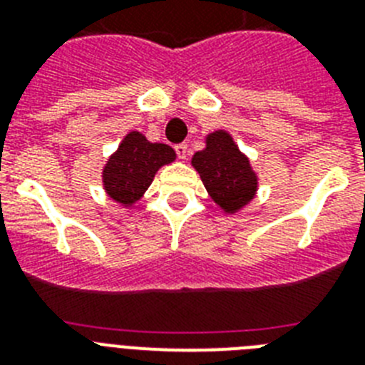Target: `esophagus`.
Here are the masks:
<instances>
[{"label":"esophagus","instance_id":"34e87169","mask_svg":"<svg viewBox=\"0 0 365 365\" xmlns=\"http://www.w3.org/2000/svg\"><path fill=\"white\" fill-rule=\"evenodd\" d=\"M175 153L179 159H186V155H188V146H186V144H177Z\"/></svg>","mask_w":365,"mask_h":365}]
</instances>
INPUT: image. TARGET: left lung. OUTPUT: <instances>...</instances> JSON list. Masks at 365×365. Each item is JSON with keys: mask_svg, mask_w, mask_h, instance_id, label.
Returning a JSON list of instances; mask_svg holds the SVG:
<instances>
[{"mask_svg": "<svg viewBox=\"0 0 365 365\" xmlns=\"http://www.w3.org/2000/svg\"><path fill=\"white\" fill-rule=\"evenodd\" d=\"M210 197L227 212L240 210L256 193V175L248 159L237 150L227 131L206 138V148L192 159Z\"/></svg>", "mask_w": 365, "mask_h": 365, "instance_id": "left-lung-1", "label": "left lung"}]
</instances>
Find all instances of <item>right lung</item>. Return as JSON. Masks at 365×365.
<instances>
[{
  "instance_id": "1",
  "label": "right lung",
  "mask_w": 365,
  "mask_h": 365,
  "mask_svg": "<svg viewBox=\"0 0 365 365\" xmlns=\"http://www.w3.org/2000/svg\"><path fill=\"white\" fill-rule=\"evenodd\" d=\"M173 159L175 151L170 146L153 144L138 131H131L106 164V190L115 201L125 206L133 205L151 185L155 172Z\"/></svg>"
}]
</instances>
